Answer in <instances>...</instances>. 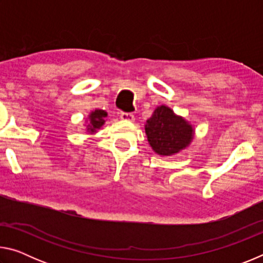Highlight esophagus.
I'll return each instance as SVG.
<instances>
[{
  "instance_id": "obj_1",
  "label": "esophagus",
  "mask_w": 263,
  "mask_h": 263,
  "mask_svg": "<svg viewBox=\"0 0 263 263\" xmlns=\"http://www.w3.org/2000/svg\"><path fill=\"white\" fill-rule=\"evenodd\" d=\"M121 119H123V121L135 122V115L128 114V112H122L121 114Z\"/></svg>"
}]
</instances>
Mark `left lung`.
<instances>
[{
  "mask_svg": "<svg viewBox=\"0 0 263 263\" xmlns=\"http://www.w3.org/2000/svg\"><path fill=\"white\" fill-rule=\"evenodd\" d=\"M149 145L155 153L172 155L186 147L193 138V128L167 106L155 109L145 127Z\"/></svg>",
  "mask_w": 263,
  "mask_h": 263,
  "instance_id": "left-lung-1",
  "label": "left lung"
}]
</instances>
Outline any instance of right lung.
Wrapping results in <instances>:
<instances>
[{"instance_id":"add662e5","label":"right lung","mask_w":263,"mask_h":263,"mask_svg":"<svg viewBox=\"0 0 263 263\" xmlns=\"http://www.w3.org/2000/svg\"><path fill=\"white\" fill-rule=\"evenodd\" d=\"M104 117H106V112L104 110H95L89 116V128L94 132L96 128H100L104 124Z\"/></svg>"}]
</instances>
